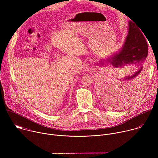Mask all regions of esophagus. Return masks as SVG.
I'll list each match as a JSON object with an SVG mask.
<instances>
[{
  "label": "esophagus",
  "mask_w": 158,
  "mask_h": 158,
  "mask_svg": "<svg viewBox=\"0 0 158 158\" xmlns=\"http://www.w3.org/2000/svg\"><path fill=\"white\" fill-rule=\"evenodd\" d=\"M91 69V65H90V64H84V70L85 71H89V70Z\"/></svg>",
  "instance_id": "34e87169"
}]
</instances>
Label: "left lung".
<instances>
[{
  "mask_svg": "<svg viewBox=\"0 0 158 158\" xmlns=\"http://www.w3.org/2000/svg\"><path fill=\"white\" fill-rule=\"evenodd\" d=\"M128 24V33L121 49L114 55L107 57L106 60L101 59L98 62V64L101 67L104 65L107 66L109 64L117 71H119L123 67L128 66L138 67L136 73L130 76L124 77L120 82L114 81V82H109V84L106 82L101 84V96L107 104L111 108H118L120 107L119 102L116 100L117 99L114 98L115 96H114V93H113V91H115L116 89H118L117 87H121L123 85V87H126V86L129 87L131 85L133 86L136 84V82L139 79L138 76L143 69V64L145 61L148 54V44L142 33L143 31L141 32V29H139L140 27L139 28L132 21H129ZM126 94L123 95L124 98L121 97L123 99V100L124 101L123 102H126V104L132 101L136 95V93H134L129 91ZM124 98L125 99V100Z\"/></svg>",
  "mask_w": 158,
  "mask_h": 158,
  "instance_id": "8db88e82",
  "label": "left lung"
}]
</instances>
